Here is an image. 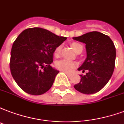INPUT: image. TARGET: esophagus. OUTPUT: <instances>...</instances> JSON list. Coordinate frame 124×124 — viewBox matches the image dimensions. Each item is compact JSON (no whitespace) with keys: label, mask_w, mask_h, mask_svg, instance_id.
<instances>
[{"label":"esophagus","mask_w":124,"mask_h":124,"mask_svg":"<svg viewBox=\"0 0 124 124\" xmlns=\"http://www.w3.org/2000/svg\"><path fill=\"white\" fill-rule=\"evenodd\" d=\"M65 72V74H67L68 76H69V77H70V76H72V74H70V73H67V72Z\"/></svg>","instance_id":"34e87169"}]
</instances>
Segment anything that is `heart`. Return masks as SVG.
I'll list each match as a JSON object with an SVG mask.
<instances>
[{
    "mask_svg": "<svg viewBox=\"0 0 124 124\" xmlns=\"http://www.w3.org/2000/svg\"><path fill=\"white\" fill-rule=\"evenodd\" d=\"M72 47L73 50L75 52H77L79 48L82 47L81 44L76 42H74L72 44ZM61 46H58L54 50V55L56 57L59 56V55L61 54ZM77 65V63L75 61H70L69 59H63L61 60H59L55 63V67L57 69L60 70L61 71H64V72H70L72 71V70L74 69V68L76 67Z\"/></svg>",
    "mask_w": 124,
    "mask_h": 124,
    "instance_id": "b5f03b06",
    "label": "heart"
}]
</instances>
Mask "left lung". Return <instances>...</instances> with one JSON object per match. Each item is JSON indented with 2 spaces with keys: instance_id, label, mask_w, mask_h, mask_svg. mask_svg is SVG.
Masks as SVG:
<instances>
[{
  "instance_id": "1",
  "label": "left lung",
  "mask_w": 124,
  "mask_h": 124,
  "mask_svg": "<svg viewBox=\"0 0 124 124\" xmlns=\"http://www.w3.org/2000/svg\"><path fill=\"white\" fill-rule=\"evenodd\" d=\"M75 40L85 44L86 59L78 69L84 72L80 82L74 85L77 91L84 94L99 92L111 78L114 72L116 59V48L110 37L97 31L87 32L78 37Z\"/></svg>"
}]
</instances>
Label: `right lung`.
<instances>
[{"label":"right lung","instance_id":"add662e5","mask_svg":"<svg viewBox=\"0 0 124 124\" xmlns=\"http://www.w3.org/2000/svg\"><path fill=\"white\" fill-rule=\"evenodd\" d=\"M66 39L40 27L27 29L16 39L11 50L10 71L24 92L39 95L51 88L59 73L50 65L54 50Z\"/></svg>","mask_w":124,"mask_h":124}]
</instances>
